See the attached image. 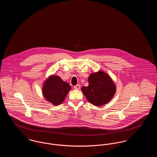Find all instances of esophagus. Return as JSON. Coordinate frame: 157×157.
<instances>
[{"instance_id": "esophagus-1", "label": "esophagus", "mask_w": 157, "mask_h": 157, "mask_svg": "<svg viewBox=\"0 0 157 157\" xmlns=\"http://www.w3.org/2000/svg\"><path fill=\"white\" fill-rule=\"evenodd\" d=\"M74 89H75V90H79V89H80V88H81V86H80V85L78 84V85H76L74 86Z\"/></svg>"}]
</instances>
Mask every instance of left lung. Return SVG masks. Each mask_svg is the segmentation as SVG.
I'll return each instance as SVG.
<instances>
[{
	"mask_svg": "<svg viewBox=\"0 0 157 157\" xmlns=\"http://www.w3.org/2000/svg\"><path fill=\"white\" fill-rule=\"evenodd\" d=\"M88 82L89 85L83 86L81 90L89 102L95 106L107 104L116 92V86L111 78L102 71L91 74Z\"/></svg>",
	"mask_w": 157,
	"mask_h": 157,
	"instance_id": "left-lung-1",
	"label": "left lung"
}]
</instances>
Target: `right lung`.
<instances>
[{
    "label": "right lung",
    "instance_id": "1",
    "mask_svg": "<svg viewBox=\"0 0 157 157\" xmlns=\"http://www.w3.org/2000/svg\"><path fill=\"white\" fill-rule=\"evenodd\" d=\"M71 86L62 80L59 76L51 75L45 81L42 88V94L46 101L57 106L65 100Z\"/></svg>",
    "mask_w": 157,
    "mask_h": 157
}]
</instances>
